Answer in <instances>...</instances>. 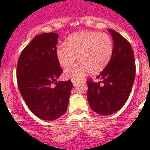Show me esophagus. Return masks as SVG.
<instances>
[{"label": "esophagus", "mask_w": 150, "mask_h": 150, "mask_svg": "<svg viewBox=\"0 0 150 150\" xmlns=\"http://www.w3.org/2000/svg\"><path fill=\"white\" fill-rule=\"evenodd\" d=\"M72 84H73V86H76V85H77V81H76L72 80Z\"/></svg>", "instance_id": "esophagus-1"}]
</instances>
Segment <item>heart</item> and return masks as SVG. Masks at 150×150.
<instances>
[{
  "label": "heart",
  "mask_w": 150,
  "mask_h": 150,
  "mask_svg": "<svg viewBox=\"0 0 150 150\" xmlns=\"http://www.w3.org/2000/svg\"><path fill=\"white\" fill-rule=\"evenodd\" d=\"M113 54V41L107 33L96 31H82L69 36L67 43L57 46V60L63 67L72 65L78 56L80 62L67 68L64 76L80 81L88 75L103 70Z\"/></svg>",
  "instance_id": "b5f03b06"
}]
</instances>
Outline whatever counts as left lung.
Returning <instances> with one entry per match:
<instances>
[{"instance_id": "left-lung-1", "label": "left lung", "mask_w": 150, "mask_h": 150, "mask_svg": "<svg viewBox=\"0 0 150 150\" xmlns=\"http://www.w3.org/2000/svg\"><path fill=\"white\" fill-rule=\"evenodd\" d=\"M112 36L113 54L107 66L96 78L87 81V97L91 108L98 114L109 115L121 109L128 100L134 84L136 64L129 42L117 32L109 29Z\"/></svg>"}]
</instances>
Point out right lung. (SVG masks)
Returning a JSON list of instances; mask_svg holds the SVG:
<instances>
[{
  "mask_svg": "<svg viewBox=\"0 0 150 150\" xmlns=\"http://www.w3.org/2000/svg\"><path fill=\"white\" fill-rule=\"evenodd\" d=\"M58 36L55 33L35 36L22 51L16 67L22 98L35 115L46 120L66 112L73 86L70 80L57 82L63 72L56 55Z\"/></svg>",
  "mask_w": 150,
  "mask_h": 150,
  "instance_id": "add662e5",
  "label": "right lung"
}]
</instances>
